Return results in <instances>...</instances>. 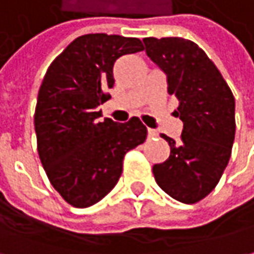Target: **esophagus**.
Here are the masks:
<instances>
[{
	"label": "esophagus",
	"instance_id": "1",
	"mask_svg": "<svg viewBox=\"0 0 254 254\" xmlns=\"http://www.w3.org/2000/svg\"><path fill=\"white\" fill-rule=\"evenodd\" d=\"M148 136L149 138H157L158 132L155 129H152V127H148Z\"/></svg>",
	"mask_w": 254,
	"mask_h": 254
}]
</instances>
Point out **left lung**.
<instances>
[{"instance_id": "8db88e82", "label": "left lung", "mask_w": 254, "mask_h": 254, "mask_svg": "<svg viewBox=\"0 0 254 254\" xmlns=\"http://www.w3.org/2000/svg\"><path fill=\"white\" fill-rule=\"evenodd\" d=\"M148 57L167 74L168 93L178 99L175 115L184 127L181 142L161 135L171 154L152 172L174 200H202L218 184L236 133L234 96L216 64L194 41L181 37L143 38Z\"/></svg>"}]
</instances>
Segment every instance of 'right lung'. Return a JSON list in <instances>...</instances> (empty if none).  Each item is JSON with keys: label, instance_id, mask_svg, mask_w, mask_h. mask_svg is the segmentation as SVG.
Here are the masks:
<instances>
[{"label": "right lung", "instance_id": "1", "mask_svg": "<svg viewBox=\"0 0 254 254\" xmlns=\"http://www.w3.org/2000/svg\"><path fill=\"white\" fill-rule=\"evenodd\" d=\"M143 49L139 38L86 34L47 68L34 115L37 151L52 186L73 207L86 208L108 195L125 154L146 139L138 118L99 122L97 112L113 87L115 62Z\"/></svg>", "mask_w": 254, "mask_h": 254}]
</instances>
